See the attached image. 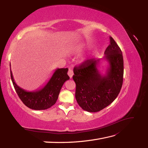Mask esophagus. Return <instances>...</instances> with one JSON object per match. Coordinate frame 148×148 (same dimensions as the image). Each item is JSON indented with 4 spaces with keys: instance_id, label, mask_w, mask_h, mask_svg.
Here are the masks:
<instances>
[{
    "instance_id": "esophagus-1",
    "label": "esophagus",
    "mask_w": 148,
    "mask_h": 148,
    "mask_svg": "<svg viewBox=\"0 0 148 148\" xmlns=\"http://www.w3.org/2000/svg\"><path fill=\"white\" fill-rule=\"evenodd\" d=\"M68 75H69V76L71 78L72 77V76H73V75H74L73 71L71 70V69H69V71H68Z\"/></svg>"
}]
</instances>
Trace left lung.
Returning a JSON list of instances; mask_svg holds the SVG:
<instances>
[{
  "label": "left lung",
  "mask_w": 148,
  "mask_h": 148,
  "mask_svg": "<svg viewBox=\"0 0 148 148\" xmlns=\"http://www.w3.org/2000/svg\"><path fill=\"white\" fill-rule=\"evenodd\" d=\"M104 52L109 67L105 74L99 72L100 60L92 58L74 68L72 77L76 84V99L84 111H101L114 101L123 79V58L121 49L112 37Z\"/></svg>",
  "instance_id": "obj_1"
}]
</instances>
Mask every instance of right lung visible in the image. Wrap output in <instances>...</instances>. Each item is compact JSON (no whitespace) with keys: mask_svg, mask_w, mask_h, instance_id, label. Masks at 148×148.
Instances as JSON below:
<instances>
[{"mask_svg":"<svg viewBox=\"0 0 148 148\" xmlns=\"http://www.w3.org/2000/svg\"><path fill=\"white\" fill-rule=\"evenodd\" d=\"M68 70L67 68L56 69L45 86L34 92H27L15 83L10 64L11 77L16 92L25 105L34 110L47 109L55 104L63 84L70 79L67 74Z\"/></svg>","mask_w":148,"mask_h":148,"instance_id":"1","label":"right lung"}]
</instances>
